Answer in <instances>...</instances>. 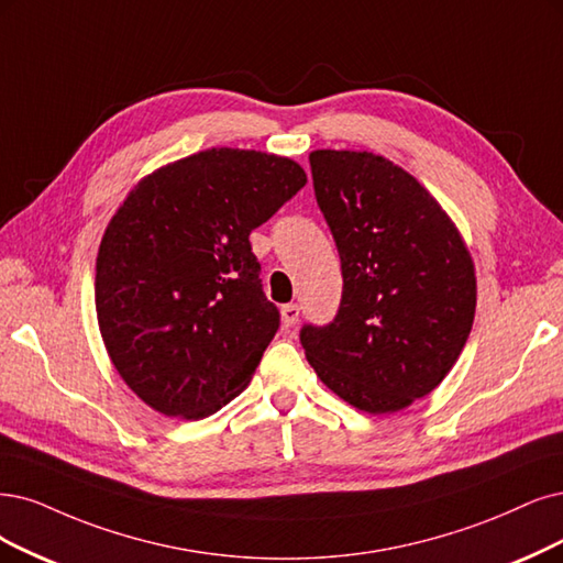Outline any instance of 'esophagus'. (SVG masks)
Here are the masks:
<instances>
[{
  "label": "esophagus",
  "instance_id": "1",
  "mask_svg": "<svg viewBox=\"0 0 563 563\" xmlns=\"http://www.w3.org/2000/svg\"><path fill=\"white\" fill-rule=\"evenodd\" d=\"M280 318L285 327H295L299 322V306L297 303H287L280 308Z\"/></svg>",
  "mask_w": 563,
  "mask_h": 563
}]
</instances>
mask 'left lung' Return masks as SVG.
I'll return each instance as SVG.
<instances>
[{"label": "left lung", "instance_id": "1", "mask_svg": "<svg viewBox=\"0 0 563 563\" xmlns=\"http://www.w3.org/2000/svg\"><path fill=\"white\" fill-rule=\"evenodd\" d=\"M308 159L343 297L334 322L301 329L306 360L357 410H404L443 383L466 345L471 253L443 206L387 157L327 148Z\"/></svg>", "mask_w": 563, "mask_h": 563}]
</instances>
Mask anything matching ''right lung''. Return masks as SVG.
Here are the masks:
<instances>
[{
    "mask_svg": "<svg viewBox=\"0 0 563 563\" xmlns=\"http://www.w3.org/2000/svg\"><path fill=\"white\" fill-rule=\"evenodd\" d=\"M303 185L289 157L208 148L159 166L120 203L99 245L95 306L143 404L201 420L247 387L280 324L247 236Z\"/></svg>",
    "mask_w": 563,
    "mask_h": 563,
    "instance_id": "add662e5",
    "label": "right lung"
}]
</instances>
